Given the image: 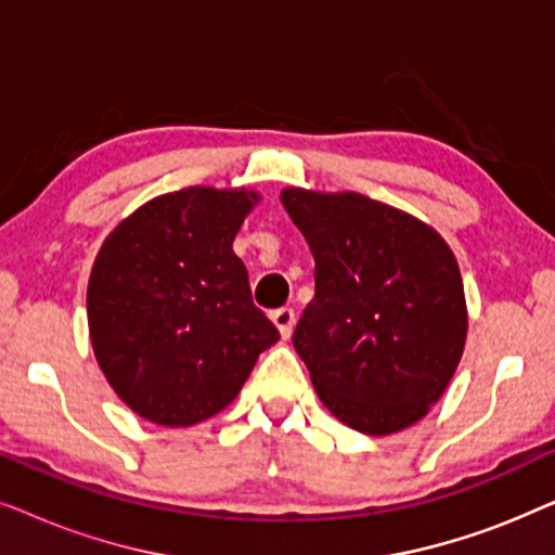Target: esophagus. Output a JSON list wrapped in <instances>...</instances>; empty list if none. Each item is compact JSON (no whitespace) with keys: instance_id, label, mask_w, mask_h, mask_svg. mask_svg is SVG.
Instances as JSON below:
<instances>
[{"instance_id":"1","label":"esophagus","mask_w":555,"mask_h":555,"mask_svg":"<svg viewBox=\"0 0 555 555\" xmlns=\"http://www.w3.org/2000/svg\"><path fill=\"white\" fill-rule=\"evenodd\" d=\"M272 323L278 325L280 336H283L285 340L293 336V328H295V310L293 308H278L272 310Z\"/></svg>"}]
</instances>
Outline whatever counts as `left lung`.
Returning <instances> with one entry per match:
<instances>
[{
    "label": "left lung",
    "mask_w": 555,
    "mask_h": 555,
    "mask_svg": "<svg viewBox=\"0 0 555 555\" xmlns=\"http://www.w3.org/2000/svg\"><path fill=\"white\" fill-rule=\"evenodd\" d=\"M280 202L315 260L293 346L323 406L371 437L442 399L467 340L457 257L435 227L359 192L287 186Z\"/></svg>",
    "instance_id": "left-lung-1"
}]
</instances>
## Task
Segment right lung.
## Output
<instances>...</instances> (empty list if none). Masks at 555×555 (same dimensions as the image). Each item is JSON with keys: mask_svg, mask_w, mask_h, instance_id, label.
<instances>
[{"mask_svg": "<svg viewBox=\"0 0 555 555\" xmlns=\"http://www.w3.org/2000/svg\"><path fill=\"white\" fill-rule=\"evenodd\" d=\"M260 194L186 186L141 204L98 249L88 328L124 404L158 427H192L234 401L280 333L255 308L232 242Z\"/></svg>", "mask_w": 555, "mask_h": 555, "instance_id": "add662e5", "label": "right lung"}]
</instances>
